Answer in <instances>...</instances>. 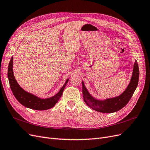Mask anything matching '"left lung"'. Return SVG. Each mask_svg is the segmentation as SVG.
I'll return each mask as SVG.
<instances>
[{"mask_svg": "<svg viewBox=\"0 0 150 150\" xmlns=\"http://www.w3.org/2000/svg\"><path fill=\"white\" fill-rule=\"evenodd\" d=\"M139 78V68L137 60L135 61L132 75L126 89L116 97L106 98L103 100H97L89 93L84 83L82 81V93L83 100L92 109L103 113H111L121 110L126 105L137 87Z\"/></svg>", "mask_w": 150, "mask_h": 150, "instance_id": "obj_1", "label": "left lung"}]
</instances>
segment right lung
<instances>
[{
  "label": "right lung",
  "instance_id": "1",
  "mask_svg": "<svg viewBox=\"0 0 150 150\" xmlns=\"http://www.w3.org/2000/svg\"><path fill=\"white\" fill-rule=\"evenodd\" d=\"M13 58L11 57L8 64L7 75L11 90L16 100L25 107L35 110H46L54 106L61 98L64 88L69 79L66 81L64 84L55 95L48 98H40L37 96L25 91L20 86L13 74Z\"/></svg>",
  "mask_w": 150,
  "mask_h": 150
}]
</instances>
